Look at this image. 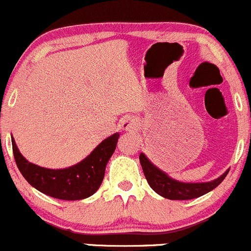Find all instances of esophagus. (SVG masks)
Masks as SVG:
<instances>
[{
    "label": "esophagus",
    "instance_id": "1",
    "mask_svg": "<svg viewBox=\"0 0 251 251\" xmlns=\"http://www.w3.org/2000/svg\"><path fill=\"white\" fill-rule=\"evenodd\" d=\"M136 126H138V123H136V121L134 120V118H125V120L121 121L120 123V126L121 129H123V130H133V129L136 128Z\"/></svg>",
    "mask_w": 251,
    "mask_h": 251
}]
</instances>
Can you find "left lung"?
<instances>
[{
    "instance_id": "8db88e82",
    "label": "left lung",
    "mask_w": 251,
    "mask_h": 251,
    "mask_svg": "<svg viewBox=\"0 0 251 251\" xmlns=\"http://www.w3.org/2000/svg\"><path fill=\"white\" fill-rule=\"evenodd\" d=\"M143 172L145 175L146 180L153 192L157 193L161 197L170 200H190L199 198L215 189L217 185L222 183L229 170L226 171L223 175L211 182L204 183H185L176 180L171 178L167 173L163 172L158 167H156L144 152L139 156Z\"/></svg>"
}]
</instances>
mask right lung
Here are the masks:
<instances>
[{
    "label": "right lung",
    "mask_w": 251,
    "mask_h": 251,
    "mask_svg": "<svg viewBox=\"0 0 251 251\" xmlns=\"http://www.w3.org/2000/svg\"><path fill=\"white\" fill-rule=\"evenodd\" d=\"M120 133L101 141L84 160L59 170L41 167L24 157L12 136V148L19 171L26 182L39 192L61 200H81L91 197L100 188L106 165L117 146Z\"/></svg>",
    "instance_id": "obj_1"
}]
</instances>
